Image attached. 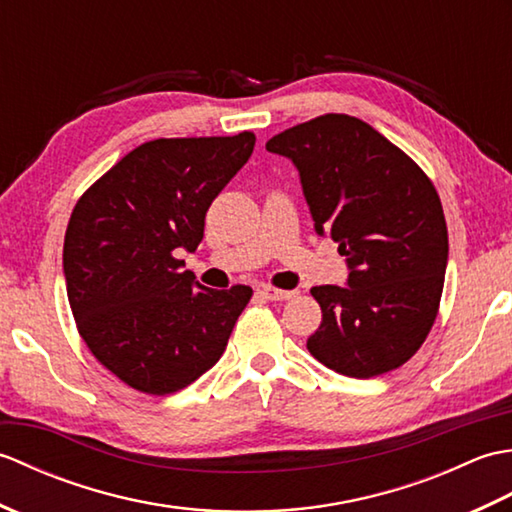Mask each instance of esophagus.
Returning a JSON list of instances; mask_svg holds the SVG:
<instances>
[{"mask_svg": "<svg viewBox=\"0 0 512 512\" xmlns=\"http://www.w3.org/2000/svg\"><path fill=\"white\" fill-rule=\"evenodd\" d=\"M262 292L268 301H288L292 297H297V290H279L273 286H264Z\"/></svg>", "mask_w": 512, "mask_h": 512, "instance_id": "34e87169", "label": "esophagus"}]
</instances>
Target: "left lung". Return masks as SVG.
Listing matches in <instances>:
<instances>
[{"label":"left lung","instance_id":"left-lung-1","mask_svg":"<svg viewBox=\"0 0 512 512\" xmlns=\"http://www.w3.org/2000/svg\"><path fill=\"white\" fill-rule=\"evenodd\" d=\"M299 171L314 231L332 237L347 286H314L323 319L310 354L334 372L372 378L407 363L436 321L449 235L438 191L372 125L325 114L266 143Z\"/></svg>","mask_w":512,"mask_h":512}]
</instances>
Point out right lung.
Wrapping results in <instances>:
<instances>
[{
  "mask_svg": "<svg viewBox=\"0 0 512 512\" xmlns=\"http://www.w3.org/2000/svg\"><path fill=\"white\" fill-rule=\"evenodd\" d=\"M255 147V134L158 138L136 147L76 202L63 275L90 352L138 391L191 385L226 350L248 286L213 290L173 250L193 253L204 217Z\"/></svg>",
  "mask_w": 512,
  "mask_h": 512,
  "instance_id": "add662e5",
  "label": "right lung"
}]
</instances>
